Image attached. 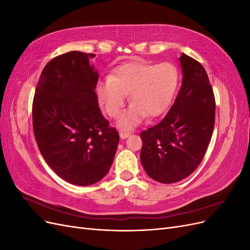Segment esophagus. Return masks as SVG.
Listing matches in <instances>:
<instances>
[{
	"label": "esophagus",
	"mask_w": 250,
	"mask_h": 250,
	"mask_svg": "<svg viewBox=\"0 0 250 250\" xmlns=\"http://www.w3.org/2000/svg\"><path fill=\"white\" fill-rule=\"evenodd\" d=\"M130 135V133L129 132H127V131H120V138L121 139H127L128 137H129Z\"/></svg>",
	"instance_id": "obj_1"
}]
</instances>
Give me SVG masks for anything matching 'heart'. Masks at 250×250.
<instances>
[{
  "label": "heart",
  "instance_id": "b5f03b06",
  "mask_svg": "<svg viewBox=\"0 0 250 250\" xmlns=\"http://www.w3.org/2000/svg\"><path fill=\"white\" fill-rule=\"evenodd\" d=\"M179 82L177 67L170 63L130 62L118 65L110 76L96 83V94L104 111L116 119L129 94L131 105L119 121L123 129H131L141 121L157 117L168 109Z\"/></svg>",
  "mask_w": 250,
  "mask_h": 250
}]
</instances>
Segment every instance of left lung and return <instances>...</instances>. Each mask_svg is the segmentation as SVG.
<instances>
[{"label": "left lung", "mask_w": 250, "mask_h": 250, "mask_svg": "<svg viewBox=\"0 0 250 250\" xmlns=\"http://www.w3.org/2000/svg\"><path fill=\"white\" fill-rule=\"evenodd\" d=\"M179 60L184 76L175 102L160 123L141 132L143 167L162 184L191 175L207 152L215 126V96L206 70L184 53Z\"/></svg>", "instance_id": "8db88e82"}]
</instances>
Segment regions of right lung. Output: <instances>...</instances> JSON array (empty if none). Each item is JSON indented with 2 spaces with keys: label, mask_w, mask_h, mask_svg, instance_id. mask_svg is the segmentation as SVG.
Instances as JSON below:
<instances>
[{
  "label": "right lung",
  "mask_w": 250,
  "mask_h": 250,
  "mask_svg": "<svg viewBox=\"0 0 250 250\" xmlns=\"http://www.w3.org/2000/svg\"><path fill=\"white\" fill-rule=\"evenodd\" d=\"M96 55L71 51L46 64L32 104L33 131L44 161L59 177L77 186L102 179L110 169L119 133L109 125L95 93Z\"/></svg>",
  "instance_id": "add662e5"
}]
</instances>
